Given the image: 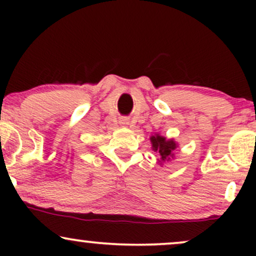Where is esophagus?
I'll return each mask as SVG.
<instances>
[{"label": "esophagus", "mask_w": 256, "mask_h": 256, "mask_svg": "<svg viewBox=\"0 0 256 256\" xmlns=\"http://www.w3.org/2000/svg\"><path fill=\"white\" fill-rule=\"evenodd\" d=\"M122 124H124V125H128V120H122Z\"/></svg>", "instance_id": "34e87169"}]
</instances>
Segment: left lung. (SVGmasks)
<instances>
[{
    "mask_svg": "<svg viewBox=\"0 0 256 256\" xmlns=\"http://www.w3.org/2000/svg\"><path fill=\"white\" fill-rule=\"evenodd\" d=\"M150 143L152 149L158 155V162L160 166L165 162H170L174 158L178 143L173 138H166L160 134H154L150 136Z\"/></svg>",
    "mask_w": 256,
    "mask_h": 256,
    "instance_id": "left-lung-1",
    "label": "left lung"
}]
</instances>
